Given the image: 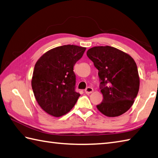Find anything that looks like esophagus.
I'll use <instances>...</instances> for the list:
<instances>
[{"label": "esophagus", "instance_id": "obj_1", "mask_svg": "<svg viewBox=\"0 0 158 158\" xmlns=\"http://www.w3.org/2000/svg\"><path fill=\"white\" fill-rule=\"evenodd\" d=\"M85 93L87 94H91L92 92L94 91V89H93V88H92V87H88L87 89H85Z\"/></svg>", "mask_w": 158, "mask_h": 158}]
</instances>
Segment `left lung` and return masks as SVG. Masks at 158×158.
<instances>
[{"mask_svg": "<svg viewBox=\"0 0 158 158\" xmlns=\"http://www.w3.org/2000/svg\"><path fill=\"white\" fill-rule=\"evenodd\" d=\"M98 70L102 102L97 109L108 117L124 114L138 94L139 77L135 60L128 53L110 46H98L87 52Z\"/></svg>", "mask_w": 158, "mask_h": 158, "instance_id": "obj_1", "label": "left lung"}]
</instances>
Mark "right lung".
Segmentation results:
<instances>
[{"label": "right lung", "mask_w": 158, "mask_h": 158, "mask_svg": "<svg viewBox=\"0 0 158 158\" xmlns=\"http://www.w3.org/2000/svg\"><path fill=\"white\" fill-rule=\"evenodd\" d=\"M85 50L73 44L57 47L35 63L31 87L38 105L48 114L60 117L75 105L80 94L75 91L73 66Z\"/></svg>", "instance_id": "obj_1"}]
</instances>
